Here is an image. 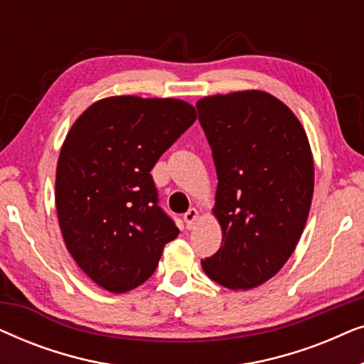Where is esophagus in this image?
<instances>
[{
  "label": "esophagus",
  "instance_id": "obj_1",
  "mask_svg": "<svg viewBox=\"0 0 364 364\" xmlns=\"http://www.w3.org/2000/svg\"><path fill=\"white\" fill-rule=\"evenodd\" d=\"M200 218V213H198L197 208H191L187 213H183V222H186L187 228H193V225L198 222Z\"/></svg>",
  "mask_w": 364,
  "mask_h": 364
}]
</instances>
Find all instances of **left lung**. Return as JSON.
Segmentation results:
<instances>
[{"instance_id":"8db88e82","label":"left lung","mask_w":364,"mask_h":364,"mask_svg":"<svg viewBox=\"0 0 364 364\" xmlns=\"http://www.w3.org/2000/svg\"><path fill=\"white\" fill-rule=\"evenodd\" d=\"M197 109L222 228V247L202 268L228 290H250L282 270L305 228L315 186L310 142L291 109L258 89L205 96Z\"/></svg>"}]
</instances>
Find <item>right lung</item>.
Instances as JSON below:
<instances>
[{
	"instance_id": "add662e5",
	"label": "right lung",
	"mask_w": 364,
	"mask_h": 364,
	"mask_svg": "<svg viewBox=\"0 0 364 364\" xmlns=\"http://www.w3.org/2000/svg\"><path fill=\"white\" fill-rule=\"evenodd\" d=\"M196 119L182 99L111 96L69 129L56 168L58 222L74 262L104 290L142 285L178 235L157 205L151 171Z\"/></svg>"
}]
</instances>
